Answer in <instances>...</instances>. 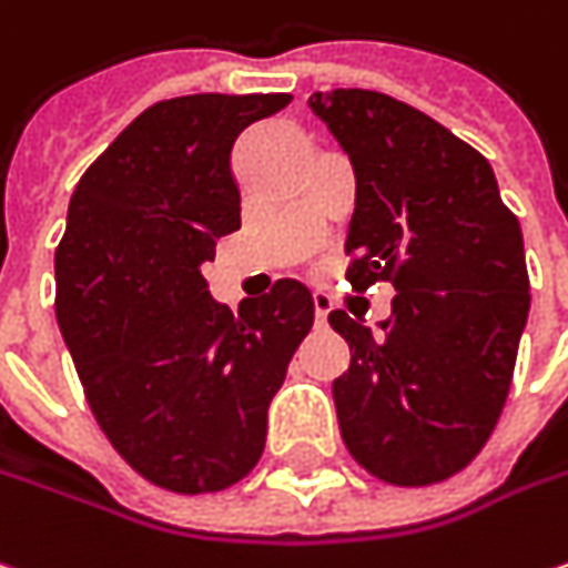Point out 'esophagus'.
Here are the masks:
<instances>
[{
	"label": "esophagus",
	"mask_w": 568,
	"mask_h": 568,
	"mask_svg": "<svg viewBox=\"0 0 568 568\" xmlns=\"http://www.w3.org/2000/svg\"><path fill=\"white\" fill-rule=\"evenodd\" d=\"M333 308V298L327 295V292H314V321L324 327L327 324V314H331Z\"/></svg>",
	"instance_id": "34e87169"
}]
</instances>
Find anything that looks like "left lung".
Segmentation results:
<instances>
[{
	"mask_svg": "<svg viewBox=\"0 0 568 568\" xmlns=\"http://www.w3.org/2000/svg\"><path fill=\"white\" fill-rule=\"evenodd\" d=\"M308 104L356 171L346 280L397 292L382 331L331 311L353 353L333 382L339 435L378 480H448L506 407L530 308L521 225L489 161L423 111L365 88Z\"/></svg>",
	"mask_w": 568,
	"mask_h": 568,
	"instance_id": "8db88e82",
	"label": "left lung"
}]
</instances>
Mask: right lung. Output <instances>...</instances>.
<instances>
[{"label": "right lung", "instance_id": "add662e5", "mask_svg": "<svg viewBox=\"0 0 568 568\" xmlns=\"http://www.w3.org/2000/svg\"><path fill=\"white\" fill-rule=\"evenodd\" d=\"M292 94H184L142 111L82 174L57 247V321L116 455L171 493L244 480L266 409L314 324L280 280L237 314L203 280L215 237L241 229L237 136Z\"/></svg>", "mask_w": 568, "mask_h": 568}]
</instances>
